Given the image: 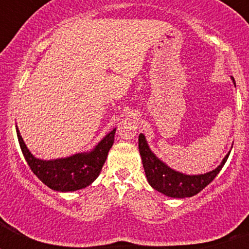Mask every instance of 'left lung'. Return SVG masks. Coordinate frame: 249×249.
Listing matches in <instances>:
<instances>
[{
	"label": "left lung",
	"mask_w": 249,
	"mask_h": 249,
	"mask_svg": "<svg viewBox=\"0 0 249 249\" xmlns=\"http://www.w3.org/2000/svg\"><path fill=\"white\" fill-rule=\"evenodd\" d=\"M232 80L234 82L233 77ZM234 85H236V82H234ZM138 148H140V155L142 157V163H143L148 183L156 191L163 193L168 197H173V198L192 197V196L201 192L204 187L208 186L214 179L215 176L218 175L222 167L226 163L228 156H230V153H228L223 158L222 163L211 172L198 176H188L176 172L175 169L169 168L162 160H158L149 149L143 135H140V137H138Z\"/></svg>",
	"instance_id": "obj_1"
}]
</instances>
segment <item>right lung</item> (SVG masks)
Instances as JSON below:
<instances>
[{"label": "right lung", "mask_w": 249, "mask_h": 249, "mask_svg": "<svg viewBox=\"0 0 249 249\" xmlns=\"http://www.w3.org/2000/svg\"><path fill=\"white\" fill-rule=\"evenodd\" d=\"M16 131L19 147L31 171L51 190L71 192L89 186L98 177L113 144L116 129L109 132L93 151L54 160H42L34 157L22 140L18 128Z\"/></svg>", "instance_id": "obj_1"}]
</instances>
